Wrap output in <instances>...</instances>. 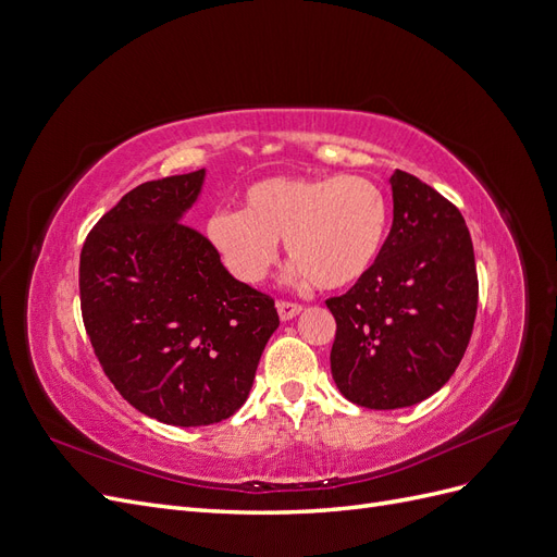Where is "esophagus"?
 <instances>
[{
	"instance_id": "esophagus-1",
	"label": "esophagus",
	"mask_w": 557,
	"mask_h": 557,
	"mask_svg": "<svg viewBox=\"0 0 557 557\" xmlns=\"http://www.w3.org/2000/svg\"><path fill=\"white\" fill-rule=\"evenodd\" d=\"M276 309H278L281 320H293V318L301 311V307H299V305H295V301H285V299L276 301Z\"/></svg>"
}]
</instances>
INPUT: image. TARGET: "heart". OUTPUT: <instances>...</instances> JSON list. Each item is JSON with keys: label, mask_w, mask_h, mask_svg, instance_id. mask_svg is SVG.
<instances>
[{"label": "heart", "mask_w": 557, "mask_h": 557, "mask_svg": "<svg viewBox=\"0 0 557 557\" xmlns=\"http://www.w3.org/2000/svg\"><path fill=\"white\" fill-rule=\"evenodd\" d=\"M391 209L379 185L362 176H269L250 183L242 211L215 209L207 237L227 272L260 285L278 264V242L297 281L339 290L379 260Z\"/></svg>", "instance_id": "heart-1"}]
</instances>
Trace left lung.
I'll list each match as a JSON object with an SVG mask.
<instances>
[{
    "label": "left lung",
    "instance_id": "8db88e82",
    "mask_svg": "<svg viewBox=\"0 0 557 557\" xmlns=\"http://www.w3.org/2000/svg\"><path fill=\"white\" fill-rule=\"evenodd\" d=\"M393 227L374 267L325 305L342 395L364 409H401L434 395L458 369L474 330L479 278L458 207L395 172Z\"/></svg>",
    "mask_w": 557,
    "mask_h": 557
}]
</instances>
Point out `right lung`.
<instances>
[{
	"label": "right lung",
	"mask_w": 557,
	"mask_h": 557,
	"mask_svg": "<svg viewBox=\"0 0 557 557\" xmlns=\"http://www.w3.org/2000/svg\"><path fill=\"white\" fill-rule=\"evenodd\" d=\"M205 170L146 181L90 230L81 250L83 325L107 379L166 425H213L242 409L274 299L239 283L211 242L181 223Z\"/></svg>",
	"instance_id": "1"
}]
</instances>
